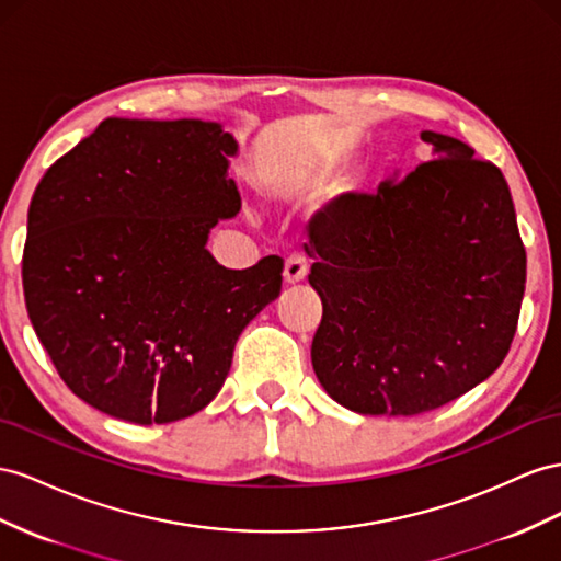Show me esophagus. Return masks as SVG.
<instances>
[{
	"mask_svg": "<svg viewBox=\"0 0 561 561\" xmlns=\"http://www.w3.org/2000/svg\"><path fill=\"white\" fill-rule=\"evenodd\" d=\"M307 274H309V266H307V262H305V256H301V254L287 256L285 266H283V278H285L287 285L301 283V280L307 278Z\"/></svg>",
	"mask_w": 561,
	"mask_h": 561,
	"instance_id": "1",
	"label": "esophagus"
}]
</instances>
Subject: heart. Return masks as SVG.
Returning a JSON list of instances; mask_svg holds the SVG:
<instances>
[{
    "label": "heart",
    "mask_w": 561,
    "mask_h": 561,
    "mask_svg": "<svg viewBox=\"0 0 561 561\" xmlns=\"http://www.w3.org/2000/svg\"><path fill=\"white\" fill-rule=\"evenodd\" d=\"M340 164L337 158L313 156L290 162H271L260 170L256 184L266 201L271 203H299L323 188L328 176ZM358 179L354 172H346L340 179V188H354Z\"/></svg>",
    "instance_id": "1"
}]
</instances>
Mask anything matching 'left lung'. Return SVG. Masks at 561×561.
<instances>
[{"instance_id":"obj_1","label":"left lung","mask_w":561,"mask_h":561,"mask_svg":"<svg viewBox=\"0 0 561 561\" xmlns=\"http://www.w3.org/2000/svg\"><path fill=\"white\" fill-rule=\"evenodd\" d=\"M420 139L432 160L377 193H346L305 245L323 301L313 370L360 415L462 397L517 332L526 250L503 172L453 136Z\"/></svg>"}]
</instances>
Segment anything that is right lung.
I'll use <instances>...</instances> for the list:
<instances>
[{"instance_id":"add662e5","label":"right lung","mask_w":561,"mask_h":561,"mask_svg":"<svg viewBox=\"0 0 561 561\" xmlns=\"http://www.w3.org/2000/svg\"><path fill=\"white\" fill-rule=\"evenodd\" d=\"M236 153L219 123L108 117L37 184L27 316L60 380L96 411L136 425L203 411L240 332L280 295V256L236 271L207 250L240 209Z\"/></svg>"}]
</instances>
